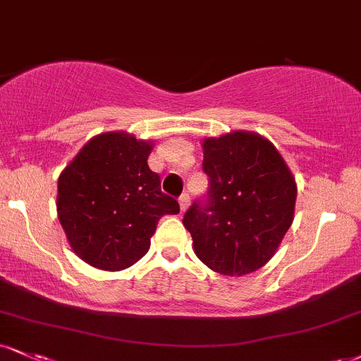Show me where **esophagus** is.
<instances>
[{
	"instance_id": "obj_1",
	"label": "esophagus",
	"mask_w": 361,
	"mask_h": 361,
	"mask_svg": "<svg viewBox=\"0 0 361 361\" xmlns=\"http://www.w3.org/2000/svg\"><path fill=\"white\" fill-rule=\"evenodd\" d=\"M178 203H180V210L186 212V208H188V205H190V195L188 193L181 195L180 200H178Z\"/></svg>"
}]
</instances>
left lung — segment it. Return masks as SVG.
Instances as JSON below:
<instances>
[{"mask_svg": "<svg viewBox=\"0 0 361 361\" xmlns=\"http://www.w3.org/2000/svg\"><path fill=\"white\" fill-rule=\"evenodd\" d=\"M207 205L193 203L183 225L197 257L222 276H245L274 257L294 220L298 185L277 147L250 131L205 137Z\"/></svg>", "mask_w": 361, "mask_h": 361, "instance_id": "8db88e82", "label": "left lung"}]
</instances>
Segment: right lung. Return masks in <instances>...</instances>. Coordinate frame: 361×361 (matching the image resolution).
<instances>
[{"instance_id":"1","label":"right lung","mask_w":361,"mask_h":361,"mask_svg":"<svg viewBox=\"0 0 361 361\" xmlns=\"http://www.w3.org/2000/svg\"><path fill=\"white\" fill-rule=\"evenodd\" d=\"M153 141L101 133L59 176L56 215L79 259L102 271L131 267L149 250L163 215L180 214L147 166Z\"/></svg>"}]
</instances>
